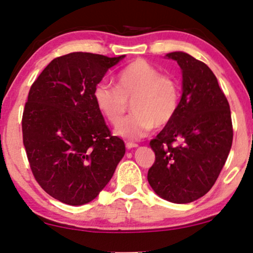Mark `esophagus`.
<instances>
[{"label":"esophagus","mask_w":253,"mask_h":253,"mask_svg":"<svg viewBox=\"0 0 253 253\" xmlns=\"http://www.w3.org/2000/svg\"><path fill=\"white\" fill-rule=\"evenodd\" d=\"M126 146L127 150H131V148L138 147V144H136V143H126Z\"/></svg>","instance_id":"34e87169"}]
</instances>
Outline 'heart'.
Instances as JSON below:
<instances>
[{
    "label": "heart",
    "instance_id": "b5f03b06",
    "mask_svg": "<svg viewBox=\"0 0 253 253\" xmlns=\"http://www.w3.org/2000/svg\"><path fill=\"white\" fill-rule=\"evenodd\" d=\"M116 87L100 83L93 91L95 106L105 119L117 126L131 102L134 114L119 126L116 133L130 140L146 136L153 127L168 126L181 106L178 81L162 75L145 60H136L116 76Z\"/></svg>",
    "mask_w": 253,
    "mask_h": 253
}]
</instances>
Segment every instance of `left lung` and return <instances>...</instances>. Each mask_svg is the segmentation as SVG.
Masks as SVG:
<instances>
[{"label":"left lung","mask_w":253,"mask_h":253,"mask_svg":"<svg viewBox=\"0 0 253 253\" xmlns=\"http://www.w3.org/2000/svg\"><path fill=\"white\" fill-rule=\"evenodd\" d=\"M166 57L182 70L181 106L151 140L155 161L147 179L162 199L188 204L210 191L226 164L233 144L230 107L205 63L184 51Z\"/></svg>","instance_id":"obj_1"}]
</instances>
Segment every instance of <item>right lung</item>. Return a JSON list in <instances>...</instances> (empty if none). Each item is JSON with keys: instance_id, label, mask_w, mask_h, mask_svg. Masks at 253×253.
Returning <instances> with one entry per match:
<instances>
[{"instance_id": "right-lung-1", "label": "right lung", "mask_w": 253, "mask_h": 253, "mask_svg": "<svg viewBox=\"0 0 253 253\" xmlns=\"http://www.w3.org/2000/svg\"><path fill=\"white\" fill-rule=\"evenodd\" d=\"M124 57L63 55L31 86L22 120L31 170L48 195L68 205L92 202L126 153L93 99L95 86Z\"/></svg>"}]
</instances>
